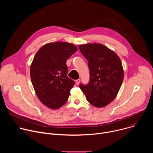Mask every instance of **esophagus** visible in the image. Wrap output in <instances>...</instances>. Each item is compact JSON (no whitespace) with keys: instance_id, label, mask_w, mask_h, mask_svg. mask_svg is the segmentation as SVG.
I'll use <instances>...</instances> for the list:
<instances>
[{"instance_id":"obj_1","label":"esophagus","mask_w":153,"mask_h":153,"mask_svg":"<svg viewBox=\"0 0 153 153\" xmlns=\"http://www.w3.org/2000/svg\"><path fill=\"white\" fill-rule=\"evenodd\" d=\"M80 80L79 79H77L76 80V85H79V83H80Z\"/></svg>"}]
</instances>
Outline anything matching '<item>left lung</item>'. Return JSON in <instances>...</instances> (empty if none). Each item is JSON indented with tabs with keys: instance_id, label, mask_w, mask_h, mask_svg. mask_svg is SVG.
<instances>
[{
	"instance_id": "1",
	"label": "left lung",
	"mask_w": 153,
	"mask_h": 153,
	"mask_svg": "<svg viewBox=\"0 0 153 153\" xmlns=\"http://www.w3.org/2000/svg\"><path fill=\"white\" fill-rule=\"evenodd\" d=\"M79 48L88 60L90 76L89 83H80V88L91 105L105 106L120 88L124 76L122 62L116 53L100 43H87Z\"/></svg>"
}]
</instances>
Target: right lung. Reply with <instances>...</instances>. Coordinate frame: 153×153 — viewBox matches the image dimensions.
<instances>
[{
  "label": "right lung",
  "mask_w": 153,
  "mask_h": 153,
  "mask_svg": "<svg viewBox=\"0 0 153 153\" xmlns=\"http://www.w3.org/2000/svg\"><path fill=\"white\" fill-rule=\"evenodd\" d=\"M77 48L71 43L57 42L42 47L30 67L31 80L40 102L56 110L68 99L74 82L67 76V60Z\"/></svg>",
  "instance_id": "add662e5"
}]
</instances>
